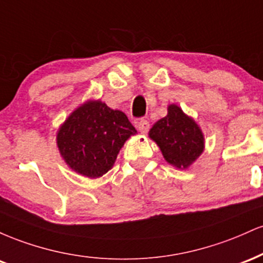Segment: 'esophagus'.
I'll list each match as a JSON object with an SVG mask.
<instances>
[{"label": "esophagus", "instance_id": "34e87169", "mask_svg": "<svg viewBox=\"0 0 263 263\" xmlns=\"http://www.w3.org/2000/svg\"><path fill=\"white\" fill-rule=\"evenodd\" d=\"M137 128L140 129L141 134H147V131L149 129V122L147 120L141 119L140 121L137 122Z\"/></svg>", "mask_w": 263, "mask_h": 263}]
</instances>
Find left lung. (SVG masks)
<instances>
[{"instance_id": "obj_1", "label": "left lung", "mask_w": 263, "mask_h": 263, "mask_svg": "<svg viewBox=\"0 0 263 263\" xmlns=\"http://www.w3.org/2000/svg\"><path fill=\"white\" fill-rule=\"evenodd\" d=\"M149 137L158 144L165 161L182 170L188 168L204 149L200 128L177 105L168 106V115L153 125Z\"/></svg>"}]
</instances>
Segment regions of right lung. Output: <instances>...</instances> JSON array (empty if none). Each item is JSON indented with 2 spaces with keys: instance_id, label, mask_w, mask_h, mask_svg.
<instances>
[{
  "instance_id": "right-lung-1",
  "label": "right lung",
  "mask_w": 263,
  "mask_h": 263,
  "mask_svg": "<svg viewBox=\"0 0 263 263\" xmlns=\"http://www.w3.org/2000/svg\"><path fill=\"white\" fill-rule=\"evenodd\" d=\"M137 134L127 116L101 101L74 111L57 136L60 155L77 173L99 178L111 170L126 140Z\"/></svg>"
}]
</instances>
